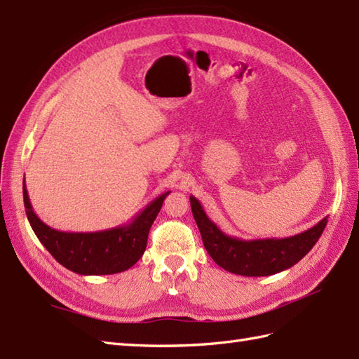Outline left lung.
Masks as SVG:
<instances>
[{"label": "left lung", "instance_id": "obj_1", "mask_svg": "<svg viewBox=\"0 0 359 359\" xmlns=\"http://www.w3.org/2000/svg\"><path fill=\"white\" fill-rule=\"evenodd\" d=\"M189 202L203 247L212 261L224 270L241 276H271L290 269L313 248L327 225V217H324L315 226L290 238L243 241L220 230L194 196H189Z\"/></svg>", "mask_w": 359, "mask_h": 359}]
</instances>
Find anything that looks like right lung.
I'll return each mask as SVG.
<instances>
[{
	"label": "right lung",
	"mask_w": 359,
	"mask_h": 359,
	"mask_svg": "<svg viewBox=\"0 0 359 359\" xmlns=\"http://www.w3.org/2000/svg\"><path fill=\"white\" fill-rule=\"evenodd\" d=\"M170 193L166 191L156 197L140 212H137L131 222L102 231L72 233L50 228L35 215L26 184L22 182L26 216L36 238L58 264L83 276L114 274L131 269L143 256L149 228Z\"/></svg>",
	"instance_id": "1"
}]
</instances>
